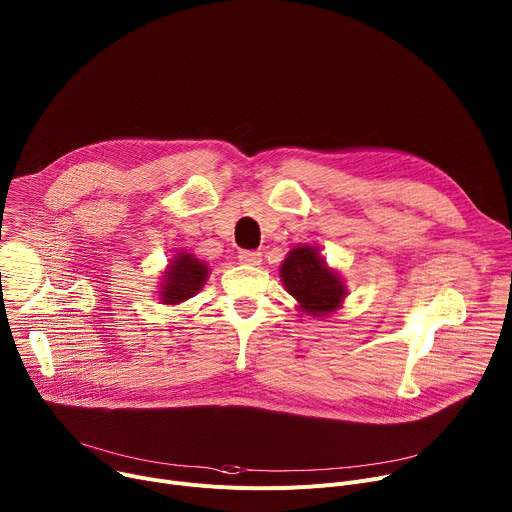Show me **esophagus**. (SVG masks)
Returning <instances> with one entry per match:
<instances>
[{
	"label": "esophagus",
	"instance_id": "obj_1",
	"mask_svg": "<svg viewBox=\"0 0 512 512\" xmlns=\"http://www.w3.org/2000/svg\"><path fill=\"white\" fill-rule=\"evenodd\" d=\"M238 258L246 266H258L262 262V252H258V250H242Z\"/></svg>",
	"mask_w": 512,
	"mask_h": 512
}]
</instances>
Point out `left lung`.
I'll return each instance as SVG.
<instances>
[{
    "mask_svg": "<svg viewBox=\"0 0 512 512\" xmlns=\"http://www.w3.org/2000/svg\"><path fill=\"white\" fill-rule=\"evenodd\" d=\"M280 280L297 301V309L313 319L342 309L348 297L344 278L325 262L319 246H295L280 264Z\"/></svg>",
    "mask_w": 512,
    "mask_h": 512,
    "instance_id": "left-lung-1",
    "label": "left lung"
}]
</instances>
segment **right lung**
Here are the masks:
<instances>
[{"label":"right lung","instance_id":"right-lung-1","mask_svg":"<svg viewBox=\"0 0 512 512\" xmlns=\"http://www.w3.org/2000/svg\"><path fill=\"white\" fill-rule=\"evenodd\" d=\"M209 266L195 254L181 250L168 260L158 282V301L162 305H181L195 297L209 278Z\"/></svg>","mask_w":512,"mask_h":512}]
</instances>
